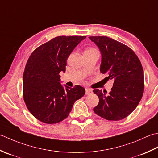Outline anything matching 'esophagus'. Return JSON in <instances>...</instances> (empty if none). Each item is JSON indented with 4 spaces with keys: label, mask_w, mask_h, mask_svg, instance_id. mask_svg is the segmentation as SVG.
Segmentation results:
<instances>
[{
    "label": "esophagus",
    "mask_w": 158,
    "mask_h": 158,
    "mask_svg": "<svg viewBox=\"0 0 158 158\" xmlns=\"http://www.w3.org/2000/svg\"><path fill=\"white\" fill-rule=\"evenodd\" d=\"M85 91H86V92H85V94L86 95H89V94H91V93H92V90L90 89H86Z\"/></svg>",
    "instance_id": "34e87169"
}]
</instances>
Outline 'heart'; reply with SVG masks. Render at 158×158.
<instances>
[{
	"instance_id": "1",
	"label": "heart",
	"mask_w": 158,
	"mask_h": 158,
	"mask_svg": "<svg viewBox=\"0 0 158 158\" xmlns=\"http://www.w3.org/2000/svg\"><path fill=\"white\" fill-rule=\"evenodd\" d=\"M94 50V49H92V48H88V49H86L85 51H89V50Z\"/></svg>"
}]
</instances>
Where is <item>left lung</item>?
<instances>
[{"label": "left lung", "mask_w": 158, "mask_h": 158, "mask_svg": "<svg viewBox=\"0 0 158 158\" xmlns=\"http://www.w3.org/2000/svg\"><path fill=\"white\" fill-rule=\"evenodd\" d=\"M101 52L100 72L113 80L110 92L94 89L99 104L93 108L98 115L109 121L125 118L137 107L144 91V72L134 51L106 36L89 37Z\"/></svg>", "instance_id": "1"}]
</instances>
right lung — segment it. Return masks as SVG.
Listing matches in <instances>:
<instances>
[{
  "instance_id": "1",
  "label": "right lung",
  "mask_w": 158,
  "mask_h": 158,
  "mask_svg": "<svg viewBox=\"0 0 158 158\" xmlns=\"http://www.w3.org/2000/svg\"><path fill=\"white\" fill-rule=\"evenodd\" d=\"M86 36H59L38 47L31 54L23 75L25 104L43 123H56L68 117L73 105L85 93L82 86L61 85L60 72L67 60Z\"/></svg>"
}]
</instances>
